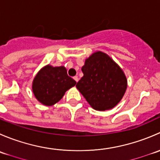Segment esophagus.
<instances>
[{"label": "esophagus", "instance_id": "1", "mask_svg": "<svg viewBox=\"0 0 160 160\" xmlns=\"http://www.w3.org/2000/svg\"><path fill=\"white\" fill-rule=\"evenodd\" d=\"M73 79H74V80H75L76 82H78V80H79V79H78V77H77V76H75V77H73Z\"/></svg>", "mask_w": 160, "mask_h": 160}]
</instances>
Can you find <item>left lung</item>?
<instances>
[{"mask_svg": "<svg viewBox=\"0 0 160 160\" xmlns=\"http://www.w3.org/2000/svg\"><path fill=\"white\" fill-rule=\"evenodd\" d=\"M81 70L83 76L76 87L92 108L110 110L120 102L128 80L122 69L108 55L101 51L92 53Z\"/></svg>", "mask_w": 160, "mask_h": 160, "instance_id": "left-lung-1", "label": "left lung"}]
</instances>
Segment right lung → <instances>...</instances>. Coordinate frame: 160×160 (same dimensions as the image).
I'll return each instance as SVG.
<instances>
[{
    "mask_svg": "<svg viewBox=\"0 0 160 160\" xmlns=\"http://www.w3.org/2000/svg\"><path fill=\"white\" fill-rule=\"evenodd\" d=\"M77 82L67 75L64 67H52L50 64L41 69L32 81V89L35 98L46 106L59 102L66 91L74 87Z\"/></svg>",
    "mask_w": 160,
    "mask_h": 160,
    "instance_id": "add662e5",
    "label": "right lung"
}]
</instances>
